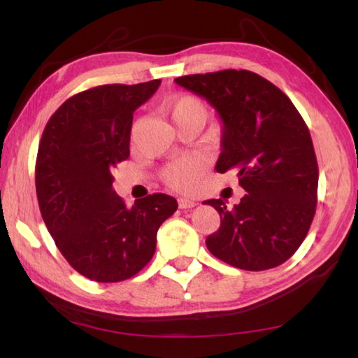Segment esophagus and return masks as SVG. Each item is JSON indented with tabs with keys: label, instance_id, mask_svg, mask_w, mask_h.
Masks as SVG:
<instances>
[{
	"label": "esophagus",
	"instance_id": "1",
	"mask_svg": "<svg viewBox=\"0 0 358 358\" xmlns=\"http://www.w3.org/2000/svg\"><path fill=\"white\" fill-rule=\"evenodd\" d=\"M196 205H197V202L194 201V199H186V197H180V199H178V207H180L181 210L192 208V207H196Z\"/></svg>",
	"mask_w": 358,
	"mask_h": 358
}]
</instances>
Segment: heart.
I'll return each instance as SVG.
<instances>
[{
    "instance_id": "1",
    "label": "heart",
    "mask_w": 358,
    "mask_h": 358,
    "mask_svg": "<svg viewBox=\"0 0 358 358\" xmlns=\"http://www.w3.org/2000/svg\"><path fill=\"white\" fill-rule=\"evenodd\" d=\"M161 113L172 121L175 128H181L185 124H197L202 128L207 121L208 110L203 102L196 96H177V98L167 99L161 106ZM203 172V162L197 157H183L169 164L162 178L169 186L180 191H187L197 183Z\"/></svg>"
}]
</instances>
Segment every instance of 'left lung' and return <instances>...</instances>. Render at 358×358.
Instances as JSON below:
<instances>
[{
  "label": "left lung",
  "mask_w": 358,
  "mask_h": 358,
  "mask_svg": "<svg viewBox=\"0 0 358 358\" xmlns=\"http://www.w3.org/2000/svg\"><path fill=\"white\" fill-rule=\"evenodd\" d=\"M222 121L216 172L235 171L246 191L229 208L211 199L221 226L205 243L241 270L281 265L299 250L316 213L319 169L308 126L286 94L251 71L226 69L175 78Z\"/></svg>",
  "instance_id": "left-lung-1"
}]
</instances>
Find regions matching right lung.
<instances>
[{
	"label": "right lung",
	"instance_id": "obj_1",
	"mask_svg": "<svg viewBox=\"0 0 358 358\" xmlns=\"http://www.w3.org/2000/svg\"><path fill=\"white\" fill-rule=\"evenodd\" d=\"M159 85L90 88L63 102L42 132L36 159L42 220L88 280L118 282L138 273L156 251L157 229L178 208L161 192L128 208L112 187L115 166L129 157L132 115Z\"/></svg>",
	"mask_w": 358,
	"mask_h": 358
}]
</instances>
